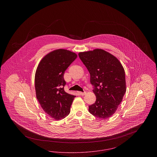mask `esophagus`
<instances>
[{"label": "esophagus", "mask_w": 157, "mask_h": 157, "mask_svg": "<svg viewBox=\"0 0 157 157\" xmlns=\"http://www.w3.org/2000/svg\"><path fill=\"white\" fill-rule=\"evenodd\" d=\"M78 94L79 95H85L86 94V92H78Z\"/></svg>", "instance_id": "esophagus-1"}]
</instances>
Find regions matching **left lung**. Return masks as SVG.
Segmentation results:
<instances>
[{
	"label": "left lung",
	"mask_w": 157,
	"mask_h": 157,
	"mask_svg": "<svg viewBox=\"0 0 157 157\" xmlns=\"http://www.w3.org/2000/svg\"><path fill=\"white\" fill-rule=\"evenodd\" d=\"M78 55L90 72L97 98L95 102L89 106V112L97 118L107 119L116 112L126 92L124 69L115 56L101 49Z\"/></svg>",
	"instance_id": "8db88e82"
}]
</instances>
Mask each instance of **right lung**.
I'll return each instance as SVG.
<instances>
[{
    "label": "right lung",
    "mask_w": 157,
    "mask_h": 157,
    "mask_svg": "<svg viewBox=\"0 0 157 157\" xmlns=\"http://www.w3.org/2000/svg\"><path fill=\"white\" fill-rule=\"evenodd\" d=\"M77 55L63 49L48 53L37 66L35 86L36 96L41 107L55 120L65 118L69 114L75 95L64 90L63 75Z\"/></svg>",
    "instance_id": "add662e5"
}]
</instances>
